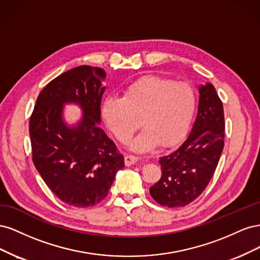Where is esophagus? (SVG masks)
Instances as JSON below:
<instances>
[{
  "label": "esophagus",
  "instance_id": "obj_1",
  "mask_svg": "<svg viewBox=\"0 0 260 260\" xmlns=\"http://www.w3.org/2000/svg\"><path fill=\"white\" fill-rule=\"evenodd\" d=\"M138 161V157L137 156H133V155H127L124 157V164L125 166H131V165L136 164Z\"/></svg>",
  "mask_w": 260,
  "mask_h": 260
}]
</instances>
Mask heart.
I'll return each mask as SVG.
<instances>
[{
	"instance_id": "heart-1",
	"label": "heart",
	"mask_w": 260,
	"mask_h": 260,
	"mask_svg": "<svg viewBox=\"0 0 260 260\" xmlns=\"http://www.w3.org/2000/svg\"><path fill=\"white\" fill-rule=\"evenodd\" d=\"M196 96L190 84L146 76L125 86L122 98H107L102 116L113 135L124 143L139 128L144 130L131 143L148 151L157 143L169 147L180 142L195 113Z\"/></svg>"
}]
</instances>
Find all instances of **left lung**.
<instances>
[{
  "label": "left lung",
  "mask_w": 260,
  "mask_h": 260,
  "mask_svg": "<svg viewBox=\"0 0 260 260\" xmlns=\"http://www.w3.org/2000/svg\"><path fill=\"white\" fill-rule=\"evenodd\" d=\"M199 112L192 131L175 151L159 158L161 177L149 187L162 206L184 207L205 190L224 145L222 102L211 83L201 85Z\"/></svg>",
  "instance_id": "obj_1"
}]
</instances>
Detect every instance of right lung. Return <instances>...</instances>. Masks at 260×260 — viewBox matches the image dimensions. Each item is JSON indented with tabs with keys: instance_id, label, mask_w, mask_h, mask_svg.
Masks as SVG:
<instances>
[{
	"instance_id": "right-lung-1",
	"label": "right lung",
	"mask_w": 260,
	"mask_h": 260,
	"mask_svg": "<svg viewBox=\"0 0 260 260\" xmlns=\"http://www.w3.org/2000/svg\"><path fill=\"white\" fill-rule=\"evenodd\" d=\"M104 69L79 66L53 79L39 94L29 122L32 161L50 190L70 206H94L106 198L122 154L101 129V101ZM68 103L84 113L68 126L62 109Z\"/></svg>"
}]
</instances>
